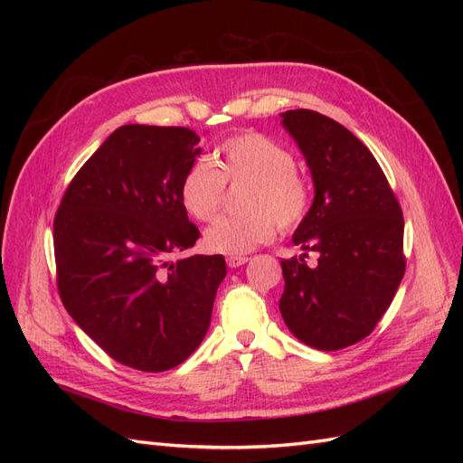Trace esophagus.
<instances>
[{
	"mask_svg": "<svg viewBox=\"0 0 463 463\" xmlns=\"http://www.w3.org/2000/svg\"><path fill=\"white\" fill-rule=\"evenodd\" d=\"M249 260V257H228L226 262L230 269H237V266H243Z\"/></svg>",
	"mask_w": 463,
	"mask_h": 463,
	"instance_id": "esophagus-1",
	"label": "esophagus"
}]
</instances>
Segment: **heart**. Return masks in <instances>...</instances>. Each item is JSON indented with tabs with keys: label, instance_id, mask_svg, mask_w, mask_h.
I'll return each mask as SVG.
<instances>
[{
	"label": "heart",
	"instance_id": "obj_1",
	"mask_svg": "<svg viewBox=\"0 0 463 463\" xmlns=\"http://www.w3.org/2000/svg\"><path fill=\"white\" fill-rule=\"evenodd\" d=\"M216 165L194 160L181 177L179 201L199 222H213L223 204L226 184H247L243 216L220 218L204 233V245L222 255H245L272 241L278 226L293 232L309 218L313 184L296 165V154L276 138L245 131L216 148Z\"/></svg>",
	"mask_w": 463,
	"mask_h": 463
}]
</instances>
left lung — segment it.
<instances>
[{
	"mask_svg": "<svg viewBox=\"0 0 463 463\" xmlns=\"http://www.w3.org/2000/svg\"><path fill=\"white\" fill-rule=\"evenodd\" d=\"M282 118L315 184L293 243L318 259L282 260L279 313L303 344L335 352L367 338L396 296L405 272L402 208L371 150L344 125L313 109Z\"/></svg>",
	"mask_w": 463,
	"mask_h": 463,
	"instance_id": "8db88e82",
	"label": "left lung"
}]
</instances>
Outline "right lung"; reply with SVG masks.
Listing matches in <instances>:
<instances>
[{"label":"right lung","instance_id":"1","mask_svg":"<svg viewBox=\"0 0 463 463\" xmlns=\"http://www.w3.org/2000/svg\"><path fill=\"white\" fill-rule=\"evenodd\" d=\"M187 128L123 125L82 164L53 218L67 313L125 367L162 373L203 342L222 255L172 260L199 240L179 184L201 152Z\"/></svg>","mask_w":463,"mask_h":463}]
</instances>
